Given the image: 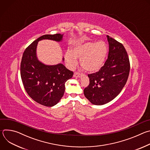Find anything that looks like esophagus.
Wrapping results in <instances>:
<instances>
[{"mask_svg": "<svg viewBox=\"0 0 150 150\" xmlns=\"http://www.w3.org/2000/svg\"><path fill=\"white\" fill-rule=\"evenodd\" d=\"M74 76L75 78H80L81 76H82V74L78 73V72H75L74 74Z\"/></svg>", "mask_w": 150, "mask_h": 150, "instance_id": "1", "label": "esophagus"}]
</instances>
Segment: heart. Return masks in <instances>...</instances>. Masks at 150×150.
I'll use <instances>...</instances> for the list:
<instances>
[{
	"label": "heart",
	"mask_w": 150,
	"mask_h": 150,
	"mask_svg": "<svg viewBox=\"0 0 150 150\" xmlns=\"http://www.w3.org/2000/svg\"><path fill=\"white\" fill-rule=\"evenodd\" d=\"M108 53V47L104 42H87L75 47L72 52H67L65 60L69 68L74 69L78 63L77 57L79 58L81 66L94 72L103 66Z\"/></svg>",
	"instance_id": "obj_1"
}]
</instances>
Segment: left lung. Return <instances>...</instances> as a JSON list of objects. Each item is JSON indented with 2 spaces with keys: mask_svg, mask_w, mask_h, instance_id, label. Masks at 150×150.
Instances as JSON below:
<instances>
[{
  "mask_svg": "<svg viewBox=\"0 0 150 150\" xmlns=\"http://www.w3.org/2000/svg\"><path fill=\"white\" fill-rule=\"evenodd\" d=\"M109 45L108 58L97 72L88 74L90 83L83 90L92 104L103 105L113 100L126 84L130 71V62L123 45L107 35Z\"/></svg>",
  "mask_w": 150,
  "mask_h": 150,
  "instance_id": "8db88e82",
  "label": "left lung"
}]
</instances>
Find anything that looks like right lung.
Instances as JSON below:
<instances>
[{
  "label": "right lung",
  "instance_id": "add662e5",
  "mask_svg": "<svg viewBox=\"0 0 150 150\" xmlns=\"http://www.w3.org/2000/svg\"><path fill=\"white\" fill-rule=\"evenodd\" d=\"M63 34H46L33 41L25 50L21 63V77L29 96L37 103L47 107L56 105L63 97L65 82L74 72L63 64L46 65L36 56L38 41L49 39L56 41L62 40ZM64 60V59H63Z\"/></svg>",
  "mask_w": 150,
  "mask_h": 150
}]
</instances>
